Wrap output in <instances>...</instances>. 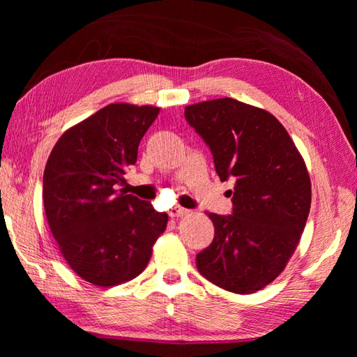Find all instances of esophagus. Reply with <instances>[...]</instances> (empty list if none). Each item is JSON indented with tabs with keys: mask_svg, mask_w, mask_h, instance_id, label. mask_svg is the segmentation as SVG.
Listing matches in <instances>:
<instances>
[{
	"mask_svg": "<svg viewBox=\"0 0 357 357\" xmlns=\"http://www.w3.org/2000/svg\"><path fill=\"white\" fill-rule=\"evenodd\" d=\"M188 213H190V210H187V208H184V207H179V206L173 207V208L169 211V215H170L172 218H183V216H187Z\"/></svg>",
	"mask_w": 357,
	"mask_h": 357,
	"instance_id": "34e87169",
	"label": "esophagus"
}]
</instances>
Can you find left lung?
<instances>
[{
  "label": "left lung",
  "instance_id": "obj_1",
  "mask_svg": "<svg viewBox=\"0 0 357 357\" xmlns=\"http://www.w3.org/2000/svg\"><path fill=\"white\" fill-rule=\"evenodd\" d=\"M184 115L219 179L234 181L233 215L208 213L215 238L196 267L227 291L255 293L282 273L304 231L312 206L304 158L270 112L233 98L187 105Z\"/></svg>",
  "mask_w": 357,
  "mask_h": 357
}]
</instances>
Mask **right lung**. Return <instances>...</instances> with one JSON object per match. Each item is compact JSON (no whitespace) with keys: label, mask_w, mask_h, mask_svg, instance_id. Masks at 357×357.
<instances>
[{"label":"right lung","mask_w":357,"mask_h":357,"mask_svg":"<svg viewBox=\"0 0 357 357\" xmlns=\"http://www.w3.org/2000/svg\"><path fill=\"white\" fill-rule=\"evenodd\" d=\"M159 107L109 104L66 130L43 176L45 218L69 267L87 282L115 287L144 271L169 215L118 190L138 159Z\"/></svg>","instance_id":"right-lung-1"}]
</instances>
